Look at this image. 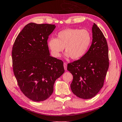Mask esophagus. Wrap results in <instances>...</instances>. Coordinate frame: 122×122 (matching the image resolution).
I'll use <instances>...</instances> for the list:
<instances>
[{"label":"esophagus","mask_w":122,"mask_h":122,"mask_svg":"<svg viewBox=\"0 0 122 122\" xmlns=\"http://www.w3.org/2000/svg\"><path fill=\"white\" fill-rule=\"evenodd\" d=\"M64 67L65 70H67V63H64Z\"/></svg>","instance_id":"obj_1"}]
</instances>
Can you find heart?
<instances>
[{"label": "heart", "instance_id": "heart-1", "mask_svg": "<svg viewBox=\"0 0 122 122\" xmlns=\"http://www.w3.org/2000/svg\"><path fill=\"white\" fill-rule=\"evenodd\" d=\"M57 36V39L50 38L48 41V46L55 58L60 57L65 47L66 57L74 60L81 58L88 52L92 41L90 33L84 29H65Z\"/></svg>", "mask_w": 122, "mask_h": 122}]
</instances>
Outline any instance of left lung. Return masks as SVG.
<instances>
[{"instance_id": "left-lung-1", "label": "left lung", "mask_w": 122, "mask_h": 122, "mask_svg": "<svg viewBox=\"0 0 122 122\" xmlns=\"http://www.w3.org/2000/svg\"><path fill=\"white\" fill-rule=\"evenodd\" d=\"M92 42L85 56L69 63L67 70L73 76V93L84 99L93 98L102 88L109 67L108 47L102 31L95 23L92 27Z\"/></svg>"}]
</instances>
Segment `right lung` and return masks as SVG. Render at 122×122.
<instances>
[{
  "instance_id": "right-lung-1",
  "label": "right lung",
  "mask_w": 122,
  "mask_h": 122,
  "mask_svg": "<svg viewBox=\"0 0 122 122\" xmlns=\"http://www.w3.org/2000/svg\"><path fill=\"white\" fill-rule=\"evenodd\" d=\"M56 26L30 23L18 34L12 49L13 72L20 90L36 102L46 100L64 73L63 62L50 56L47 40Z\"/></svg>"
}]
</instances>
